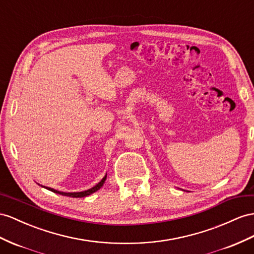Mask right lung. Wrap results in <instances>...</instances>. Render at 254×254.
I'll use <instances>...</instances> for the list:
<instances>
[{
	"label": "right lung",
	"mask_w": 254,
	"mask_h": 254,
	"mask_svg": "<svg viewBox=\"0 0 254 254\" xmlns=\"http://www.w3.org/2000/svg\"><path fill=\"white\" fill-rule=\"evenodd\" d=\"M106 180V176L104 177L99 184H97L95 187L91 188V189L87 190V191H82V192H73V193H65V192H60V191H57L55 189H51V188H46V189H48L49 191L54 192V193H58V194H61V195H64V196H69V197H84V196H88V195L92 194L94 192H96L97 190L100 189V188H102V186L104 185V183H105Z\"/></svg>",
	"instance_id": "add662e5"
}]
</instances>
